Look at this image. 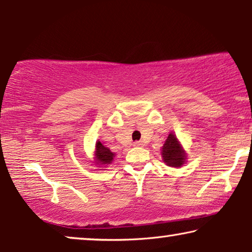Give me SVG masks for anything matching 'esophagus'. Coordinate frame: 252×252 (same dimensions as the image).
<instances>
[{
    "instance_id": "34e87169",
    "label": "esophagus",
    "mask_w": 252,
    "mask_h": 252,
    "mask_svg": "<svg viewBox=\"0 0 252 252\" xmlns=\"http://www.w3.org/2000/svg\"><path fill=\"white\" fill-rule=\"evenodd\" d=\"M133 146H134V147L143 146V143H140V141H136V143H133Z\"/></svg>"
}]
</instances>
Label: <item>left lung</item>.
I'll return each mask as SVG.
<instances>
[{"label":"left lung","mask_w":252,"mask_h":252,"mask_svg":"<svg viewBox=\"0 0 252 252\" xmlns=\"http://www.w3.org/2000/svg\"><path fill=\"white\" fill-rule=\"evenodd\" d=\"M162 161L171 168H180L186 163L187 153L175 132H170L161 148Z\"/></svg>","instance_id":"8db88e82"}]
</instances>
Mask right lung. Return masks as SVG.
<instances>
[{
  "label": "right lung",
  "mask_w": 252,
  "mask_h": 252,
  "mask_svg": "<svg viewBox=\"0 0 252 252\" xmlns=\"http://www.w3.org/2000/svg\"><path fill=\"white\" fill-rule=\"evenodd\" d=\"M94 153V158L92 163H94V165H98V168H106L114 161L115 153H113L108 147H105L99 140L95 141Z\"/></svg>",
  "instance_id": "obj_1"
}]
</instances>
